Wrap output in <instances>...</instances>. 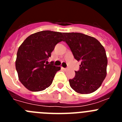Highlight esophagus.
<instances>
[{
  "mask_svg": "<svg viewBox=\"0 0 122 122\" xmlns=\"http://www.w3.org/2000/svg\"><path fill=\"white\" fill-rule=\"evenodd\" d=\"M62 70H65V71H66V70H67V68H63V67H62Z\"/></svg>",
  "mask_w": 122,
  "mask_h": 122,
  "instance_id": "34e87169",
  "label": "esophagus"
}]
</instances>
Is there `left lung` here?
Masks as SVG:
<instances>
[{"instance_id": "obj_1", "label": "left lung", "mask_w": 122, "mask_h": 122, "mask_svg": "<svg viewBox=\"0 0 122 122\" xmlns=\"http://www.w3.org/2000/svg\"><path fill=\"white\" fill-rule=\"evenodd\" d=\"M65 41L80 68L70 79V87L80 94H89L101 86L107 74V59L103 45L94 37L81 33H63Z\"/></svg>"}]
</instances>
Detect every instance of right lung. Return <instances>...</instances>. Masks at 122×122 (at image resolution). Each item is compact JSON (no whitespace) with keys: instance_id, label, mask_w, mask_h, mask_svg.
I'll list each match as a JSON object with an SVG mask.
<instances>
[{"instance_id":"add662e5","label":"right lung","mask_w":122,"mask_h":122,"mask_svg":"<svg viewBox=\"0 0 122 122\" xmlns=\"http://www.w3.org/2000/svg\"><path fill=\"white\" fill-rule=\"evenodd\" d=\"M62 41L63 33L44 30L29 36L19 46L15 65L19 80L26 89L40 92L51 85L60 67L48 64L46 60Z\"/></svg>"}]
</instances>
